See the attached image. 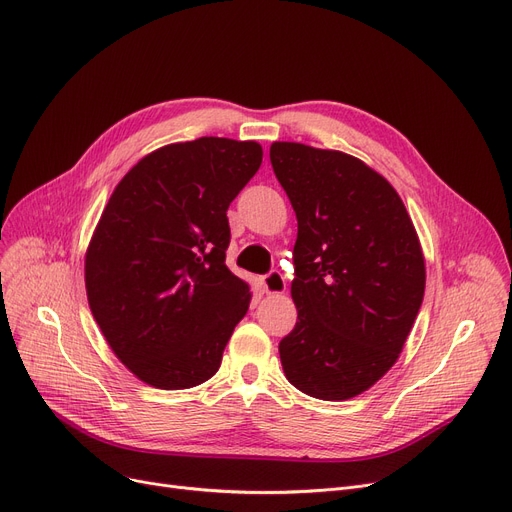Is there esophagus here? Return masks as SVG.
<instances>
[{
    "mask_svg": "<svg viewBox=\"0 0 512 512\" xmlns=\"http://www.w3.org/2000/svg\"><path fill=\"white\" fill-rule=\"evenodd\" d=\"M261 286H263V292H265V294H284V290H286L284 276L280 274L278 269L269 271L267 276H263V278H261Z\"/></svg>",
    "mask_w": 512,
    "mask_h": 512,
    "instance_id": "esophagus-1",
    "label": "esophagus"
}]
</instances>
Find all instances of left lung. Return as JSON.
<instances>
[{
    "label": "left lung",
    "mask_w": 512,
    "mask_h": 512,
    "mask_svg": "<svg viewBox=\"0 0 512 512\" xmlns=\"http://www.w3.org/2000/svg\"><path fill=\"white\" fill-rule=\"evenodd\" d=\"M269 158L298 220L286 379L346 401L383 377L412 331L426 288L420 238L397 191L362 160L296 142H274Z\"/></svg>",
    "instance_id": "8db88e82"
}]
</instances>
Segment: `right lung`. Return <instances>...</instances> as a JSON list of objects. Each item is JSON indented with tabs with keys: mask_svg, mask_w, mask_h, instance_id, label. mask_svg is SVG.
<instances>
[{
	"mask_svg": "<svg viewBox=\"0 0 512 512\" xmlns=\"http://www.w3.org/2000/svg\"><path fill=\"white\" fill-rule=\"evenodd\" d=\"M257 142L168 144L115 187L90 238L86 294L115 356L156 389L212 379L251 302L226 267V210L253 179Z\"/></svg>",
	"mask_w": 512,
	"mask_h": 512,
	"instance_id": "1",
	"label": "right lung"
}]
</instances>
